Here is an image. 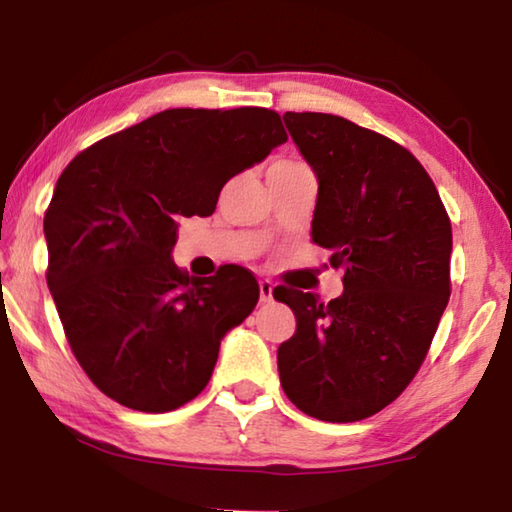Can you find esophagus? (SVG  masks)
<instances>
[{
  "label": "esophagus",
  "mask_w": 512,
  "mask_h": 512,
  "mask_svg": "<svg viewBox=\"0 0 512 512\" xmlns=\"http://www.w3.org/2000/svg\"><path fill=\"white\" fill-rule=\"evenodd\" d=\"M271 300H273V282L259 280V302H271Z\"/></svg>",
  "instance_id": "34e87169"
}]
</instances>
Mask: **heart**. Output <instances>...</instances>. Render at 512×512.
Returning a JSON list of instances; mask_svg holds the SVG:
<instances>
[{
  "mask_svg": "<svg viewBox=\"0 0 512 512\" xmlns=\"http://www.w3.org/2000/svg\"><path fill=\"white\" fill-rule=\"evenodd\" d=\"M307 164H302L300 160H280L275 162L273 169H305Z\"/></svg>",
  "mask_w": 512,
  "mask_h": 512,
  "instance_id": "heart-1",
  "label": "heart"
}]
</instances>
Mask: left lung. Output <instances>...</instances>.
I'll use <instances>...</instances> for the list:
<instances>
[{
	"instance_id": "obj_1",
	"label": "left lung",
	"mask_w": 512,
	"mask_h": 512,
	"mask_svg": "<svg viewBox=\"0 0 512 512\" xmlns=\"http://www.w3.org/2000/svg\"><path fill=\"white\" fill-rule=\"evenodd\" d=\"M318 178L311 241L332 250L343 293L280 291L296 334L277 348L280 384L325 422L370 418L402 395L431 348L452 280V221L411 151L325 112H284Z\"/></svg>"
}]
</instances>
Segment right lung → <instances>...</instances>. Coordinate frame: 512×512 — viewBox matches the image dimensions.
<instances>
[{
    "mask_svg": "<svg viewBox=\"0 0 512 512\" xmlns=\"http://www.w3.org/2000/svg\"><path fill=\"white\" fill-rule=\"evenodd\" d=\"M284 142L275 110L171 108L60 173L45 212L47 284L76 361L110 400L167 413L207 386L259 287L235 264L198 280L180 271L178 221L210 216L223 185Z\"/></svg>",
    "mask_w": 512,
    "mask_h": 512,
    "instance_id": "obj_1",
    "label": "right lung"
}]
</instances>
